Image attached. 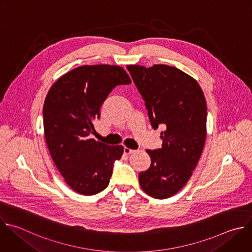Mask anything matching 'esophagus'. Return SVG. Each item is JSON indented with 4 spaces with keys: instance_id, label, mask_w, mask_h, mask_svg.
I'll use <instances>...</instances> for the list:
<instances>
[{
    "instance_id": "1",
    "label": "esophagus",
    "mask_w": 252,
    "mask_h": 252,
    "mask_svg": "<svg viewBox=\"0 0 252 252\" xmlns=\"http://www.w3.org/2000/svg\"><path fill=\"white\" fill-rule=\"evenodd\" d=\"M134 150H132V149H130V148H127V147H125L124 148V153L126 154V155H128V154H130V153H132Z\"/></svg>"
}]
</instances>
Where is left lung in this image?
<instances>
[{"label": "left lung", "instance_id": "8db88e82", "mask_svg": "<svg viewBox=\"0 0 252 252\" xmlns=\"http://www.w3.org/2000/svg\"><path fill=\"white\" fill-rule=\"evenodd\" d=\"M126 68L145 102L151 126L165 128L161 148L146 150L151 164L139 173V184L155 199L169 198L188 182L202 154L207 134L206 99L198 82L175 67Z\"/></svg>", "mask_w": 252, "mask_h": 252}]
</instances>
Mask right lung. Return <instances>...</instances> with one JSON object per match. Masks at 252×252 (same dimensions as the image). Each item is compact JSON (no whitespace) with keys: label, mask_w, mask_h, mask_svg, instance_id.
<instances>
[{"label":"right lung","mask_w":252,"mask_h":252,"mask_svg":"<svg viewBox=\"0 0 252 252\" xmlns=\"http://www.w3.org/2000/svg\"><path fill=\"white\" fill-rule=\"evenodd\" d=\"M130 83L122 67L84 65L60 77L46 96L43 126L47 147L65 182L79 194L95 195L109 185L124 147L96 141L90 134L109 94Z\"/></svg>","instance_id":"right-lung-1"}]
</instances>
